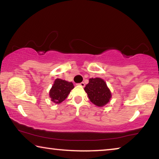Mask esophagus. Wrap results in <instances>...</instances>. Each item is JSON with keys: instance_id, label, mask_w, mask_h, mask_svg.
Masks as SVG:
<instances>
[{"instance_id": "esophagus-1", "label": "esophagus", "mask_w": 159, "mask_h": 159, "mask_svg": "<svg viewBox=\"0 0 159 159\" xmlns=\"http://www.w3.org/2000/svg\"><path fill=\"white\" fill-rule=\"evenodd\" d=\"M78 85H79L80 86H81V87H84V86H85V83H83V82H82V83H79V84H78Z\"/></svg>"}]
</instances>
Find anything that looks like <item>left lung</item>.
<instances>
[{
	"instance_id": "8db88e82",
	"label": "left lung",
	"mask_w": 159,
	"mask_h": 159,
	"mask_svg": "<svg viewBox=\"0 0 159 159\" xmlns=\"http://www.w3.org/2000/svg\"><path fill=\"white\" fill-rule=\"evenodd\" d=\"M90 101L99 107L105 106L110 102L111 93L106 82L101 78H92L84 88Z\"/></svg>"
}]
</instances>
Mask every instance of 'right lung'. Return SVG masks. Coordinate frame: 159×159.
<instances>
[{
  "label": "right lung",
  "instance_id": "1",
  "mask_svg": "<svg viewBox=\"0 0 159 159\" xmlns=\"http://www.w3.org/2000/svg\"><path fill=\"white\" fill-rule=\"evenodd\" d=\"M74 88L72 82L66 81L60 79H55L50 90L49 96L53 103L60 104L69 95L71 90Z\"/></svg>",
  "mask_w": 159,
  "mask_h": 159
}]
</instances>
